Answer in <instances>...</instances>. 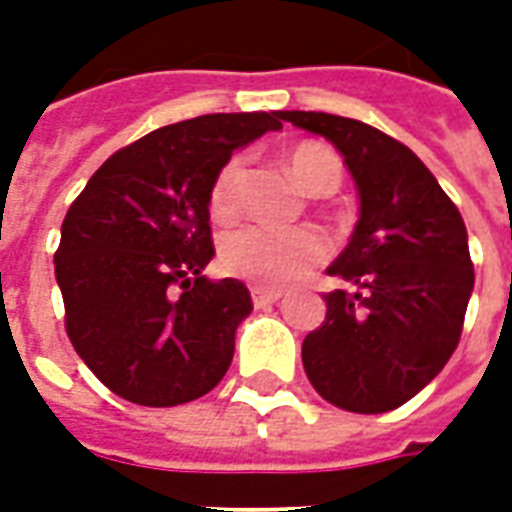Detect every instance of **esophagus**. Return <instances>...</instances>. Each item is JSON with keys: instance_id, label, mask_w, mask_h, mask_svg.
Returning <instances> with one entry per match:
<instances>
[{"instance_id": "esophagus-1", "label": "esophagus", "mask_w": 512, "mask_h": 512, "mask_svg": "<svg viewBox=\"0 0 512 512\" xmlns=\"http://www.w3.org/2000/svg\"><path fill=\"white\" fill-rule=\"evenodd\" d=\"M279 299H282V293H279V290L252 288V301H255L257 310H263V307H271V304H277Z\"/></svg>"}]
</instances>
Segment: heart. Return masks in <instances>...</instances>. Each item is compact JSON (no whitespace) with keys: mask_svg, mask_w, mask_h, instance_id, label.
Segmentation results:
<instances>
[{"mask_svg":"<svg viewBox=\"0 0 512 512\" xmlns=\"http://www.w3.org/2000/svg\"><path fill=\"white\" fill-rule=\"evenodd\" d=\"M288 169L299 180L304 191L315 197L334 194L343 183V164L329 147L304 142L288 153ZM246 186L244 158L227 161L213 180L211 211L216 219H233L241 211ZM329 255V246L318 230L296 227V230H277V227H241L222 238L219 260L224 271L233 277L252 282L257 288H285L307 277L312 268L321 266Z\"/></svg>","mask_w":512,"mask_h":512,"instance_id":"heart-1","label":"heart"}]
</instances>
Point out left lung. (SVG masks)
<instances>
[{"label":"left lung","instance_id":"8db88e82","mask_svg":"<svg viewBox=\"0 0 512 512\" xmlns=\"http://www.w3.org/2000/svg\"><path fill=\"white\" fill-rule=\"evenodd\" d=\"M332 142L359 191V222L323 293L326 321L304 337L301 362L315 392L356 414L403 406L439 376L461 340L474 290L466 224L403 142L326 112H282Z\"/></svg>","mask_w":512,"mask_h":512}]
</instances>
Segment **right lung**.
I'll return each mask as SVG.
<instances>
[{"label":"right lung","mask_w":512,"mask_h":512,"mask_svg":"<svg viewBox=\"0 0 512 512\" xmlns=\"http://www.w3.org/2000/svg\"><path fill=\"white\" fill-rule=\"evenodd\" d=\"M282 112L202 115L117 150L65 213L54 274L65 332L98 381L136 406L208 395L252 312L211 263V189L233 150L282 128Z\"/></svg>","instance_id":"right-lung-1"}]
</instances>
